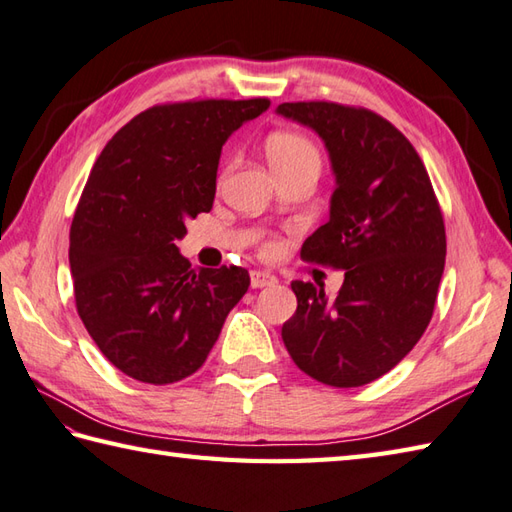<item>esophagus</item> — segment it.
<instances>
[{
    "mask_svg": "<svg viewBox=\"0 0 512 512\" xmlns=\"http://www.w3.org/2000/svg\"><path fill=\"white\" fill-rule=\"evenodd\" d=\"M275 284H277V277L264 273V270H253V273H250V286L253 288H266Z\"/></svg>",
    "mask_w": 512,
    "mask_h": 512,
    "instance_id": "esophagus-1",
    "label": "esophagus"
}]
</instances>
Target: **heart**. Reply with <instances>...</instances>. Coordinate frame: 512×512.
<instances>
[{"mask_svg":"<svg viewBox=\"0 0 512 512\" xmlns=\"http://www.w3.org/2000/svg\"><path fill=\"white\" fill-rule=\"evenodd\" d=\"M264 151L270 167L277 171V176L301 167H317V169L321 167L319 147L314 145L306 134H299V132H288V129L273 132L264 140ZM277 250H279V244L275 239L266 242L264 246L266 255H275Z\"/></svg>","mask_w":512,"mask_h":512,"instance_id":"obj_1","label":"heart"}]
</instances>
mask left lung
<instances>
[{
  "label": "left lung",
  "mask_w": 512,
  "mask_h": 512,
  "mask_svg": "<svg viewBox=\"0 0 512 512\" xmlns=\"http://www.w3.org/2000/svg\"><path fill=\"white\" fill-rule=\"evenodd\" d=\"M277 112L325 140L336 176L330 220L303 242L301 259L345 270L334 301L292 281L297 312L281 339L314 380L361 387L396 367L433 317L447 255L440 202L418 151L380 114L332 101Z\"/></svg>",
  "instance_id": "obj_1"
}]
</instances>
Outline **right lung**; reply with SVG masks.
Segmentation results:
<instances>
[{
  "mask_svg": "<svg viewBox=\"0 0 512 512\" xmlns=\"http://www.w3.org/2000/svg\"><path fill=\"white\" fill-rule=\"evenodd\" d=\"M259 99L162 103L118 129L96 158L70 226L76 312L129 378L169 385L198 372L246 268H191L176 239L209 213L222 145L268 110Z\"/></svg>",
  "mask_w": 512,
  "mask_h": 512,
  "instance_id": "add662e5",
  "label": "right lung"
}]
</instances>
